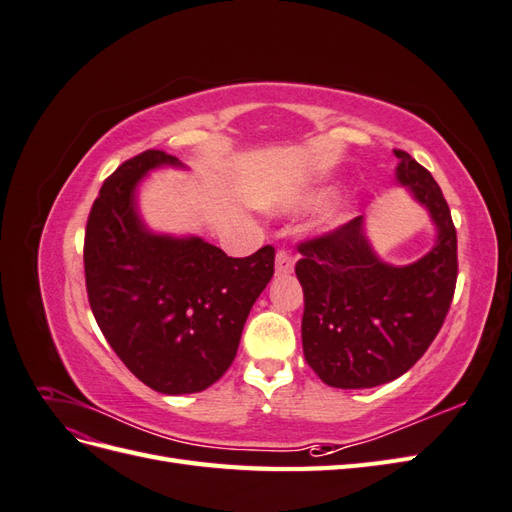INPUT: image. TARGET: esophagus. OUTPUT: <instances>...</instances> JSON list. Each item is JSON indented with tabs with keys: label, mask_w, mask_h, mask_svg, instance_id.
Here are the masks:
<instances>
[{
	"label": "esophagus",
	"mask_w": 512,
	"mask_h": 512,
	"mask_svg": "<svg viewBox=\"0 0 512 512\" xmlns=\"http://www.w3.org/2000/svg\"><path fill=\"white\" fill-rule=\"evenodd\" d=\"M292 269H294L292 254L286 252V250L277 252V256H275V273L277 275H288V273H292Z\"/></svg>",
	"instance_id": "obj_1"
}]
</instances>
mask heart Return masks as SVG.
<instances>
[{"mask_svg":"<svg viewBox=\"0 0 512 512\" xmlns=\"http://www.w3.org/2000/svg\"><path fill=\"white\" fill-rule=\"evenodd\" d=\"M324 200V194H312L309 198H305V205L307 207H312V205H320ZM346 220V213H333L331 215V226H337V224H342Z\"/></svg>","mask_w":512,"mask_h":512,"instance_id":"obj_1","label":"heart"}]
</instances>
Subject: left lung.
<instances>
[{"label": "left lung", "instance_id": "8db88e82", "mask_svg": "<svg viewBox=\"0 0 512 512\" xmlns=\"http://www.w3.org/2000/svg\"><path fill=\"white\" fill-rule=\"evenodd\" d=\"M397 179L438 228L431 252L408 267L382 262L363 215L299 243L303 354L335 389H371L399 378L427 352L457 284V230L440 185L410 153L395 149Z\"/></svg>", "mask_w": 512, "mask_h": 512}]
</instances>
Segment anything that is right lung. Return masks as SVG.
<instances>
[{
    "label": "right lung",
    "instance_id": "1",
    "mask_svg": "<svg viewBox=\"0 0 512 512\" xmlns=\"http://www.w3.org/2000/svg\"><path fill=\"white\" fill-rule=\"evenodd\" d=\"M164 164L181 166L147 149L102 183L85 228V286L123 365L153 391L185 395L209 389L235 361L247 314L273 277L275 250L230 258L198 237L149 232L134 190Z\"/></svg>",
    "mask_w": 512,
    "mask_h": 512
}]
</instances>
